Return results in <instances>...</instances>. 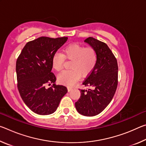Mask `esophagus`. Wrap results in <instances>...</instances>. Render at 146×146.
<instances>
[{
  "label": "esophagus",
  "instance_id": "esophagus-1",
  "mask_svg": "<svg viewBox=\"0 0 146 146\" xmlns=\"http://www.w3.org/2000/svg\"><path fill=\"white\" fill-rule=\"evenodd\" d=\"M72 90H73V88H72L68 87V91H69V92H70V91H72Z\"/></svg>",
  "mask_w": 146,
  "mask_h": 146
}]
</instances>
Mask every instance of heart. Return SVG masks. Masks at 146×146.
<instances>
[{"label":"heart","mask_w":146,"mask_h":146,"mask_svg":"<svg viewBox=\"0 0 146 146\" xmlns=\"http://www.w3.org/2000/svg\"><path fill=\"white\" fill-rule=\"evenodd\" d=\"M65 58L72 60L70 70L64 71L59 74L58 80L63 84L73 86L79 80L80 76L90 74L95 67L97 62V53L92 47L84 48L78 44H71L66 46L63 54L56 52L52 58V66L56 71L62 70Z\"/></svg>","instance_id":"heart-1"}]
</instances>
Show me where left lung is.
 Instances as JSON below:
<instances>
[{
	"label": "left lung",
	"mask_w": 146,
	"mask_h": 146,
	"mask_svg": "<svg viewBox=\"0 0 146 146\" xmlns=\"http://www.w3.org/2000/svg\"><path fill=\"white\" fill-rule=\"evenodd\" d=\"M84 42L97 51V62L82 83L90 88L80 90V97L75 108L80 114L93 117L102 112L113 99L118 84V64L104 42L93 37L86 38Z\"/></svg>",
	"instance_id": "8db88e82"
}]
</instances>
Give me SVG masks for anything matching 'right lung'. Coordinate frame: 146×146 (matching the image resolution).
I'll return each instance as SVG.
<instances>
[{
    "label": "right lung",
    "instance_id": "obj_1",
    "mask_svg": "<svg viewBox=\"0 0 146 146\" xmlns=\"http://www.w3.org/2000/svg\"><path fill=\"white\" fill-rule=\"evenodd\" d=\"M68 38L41 36L28 42L17 58L16 73L20 95L36 114H52L68 92L66 86L55 84L56 77L51 72L53 56ZM47 83L53 85L47 89Z\"/></svg>",
    "mask_w": 146,
    "mask_h": 146
}]
</instances>
